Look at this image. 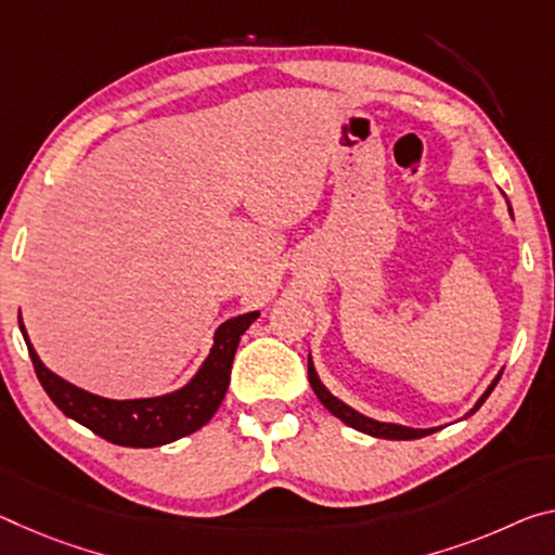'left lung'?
<instances>
[{
	"instance_id": "1",
	"label": "left lung",
	"mask_w": 555,
	"mask_h": 555,
	"mask_svg": "<svg viewBox=\"0 0 555 555\" xmlns=\"http://www.w3.org/2000/svg\"><path fill=\"white\" fill-rule=\"evenodd\" d=\"M506 205H508V199H506ZM508 215L514 217V209H512V205H508ZM499 377H501V373L494 377V380H491L489 388L483 390V395H481V398L477 400V404H474V408H472L464 417L474 415V412H477V410L481 408L483 400H487L489 395H491V390L496 388ZM309 383H311V388H313V392H315V398H319V400L323 402V408L328 410L331 415H336V417L343 422V425L353 427V429H358V433H363V435L380 437V439H420V437H427V435L437 433V429H442V427H427V429H420V427H404V425H392V422H380V420L365 417L363 412L353 410V408H350V404H346L343 400H338L336 395H333L328 388H325V385L321 383L319 373H315L311 353H309Z\"/></svg>"
}]
</instances>
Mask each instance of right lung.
<instances>
[{
	"label": "right lung",
	"instance_id": "add662e5",
	"mask_svg": "<svg viewBox=\"0 0 555 555\" xmlns=\"http://www.w3.org/2000/svg\"><path fill=\"white\" fill-rule=\"evenodd\" d=\"M259 319V311H249L234 319H227L215 331V343L207 358L202 360L197 373L190 377L182 388L157 395V398H135V400H111L103 395H93L78 385L64 380V377L49 371L34 350L29 333L24 328L20 313V328L29 348V358L41 388L54 400L56 408L66 417L76 420L103 439L120 447H163L175 439L197 433L215 417L222 404L227 388H230L232 360L240 346L244 331Z\"/></svg>",
	"mask_w": 555,
	"mask_h": 555
}]
</instances>
